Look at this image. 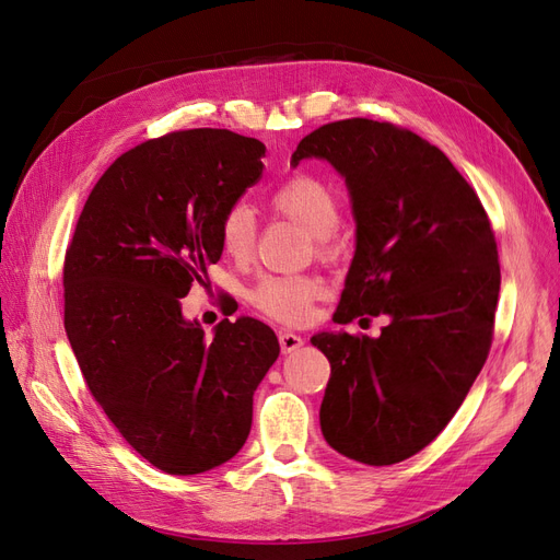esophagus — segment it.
I'll return each mask as SVG.
<instances>
[{
  "label": "esophagus",
  "mask_w": 560,
  "mask_h": 560,
  "mask_svg": "<svg viewBox=\"0 0 560 560\" xmlns=\"http://www.w3.org/2000/svg\"><path fill=\"white\" fill-rule=\"evenodd\" d=\"M278 338H280V348H282L284 354H290V352H294L303 346V338L294 331H280Z\"/></svg>",
  "instance_id": "1"
}]
</instances>
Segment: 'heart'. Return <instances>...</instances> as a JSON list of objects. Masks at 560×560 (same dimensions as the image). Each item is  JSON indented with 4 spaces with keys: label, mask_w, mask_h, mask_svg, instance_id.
Instances as JSON below:
<instances>
[{
    "label": "heart",
    "mask_w": 560,
    "mask_h": 560,
    "mask_svg": "<svg viewBox=\"0 0 560 560\" xmlns=\"http://www.w3.org/2000/svg\"><path fill=\"white\" fill-rule=\"evenodd\" d=\"M280 217L296 222L313 235L315 252L322 259L338 254L336 229L341 224V202L327 182L315 175H294L284 179L268 198ZM219 245L235 261H247L257 247V219L245 202H233L219 219ZM325 294V284L311 276H266L249 294L264 315L284 325H294L308 315L313 301Z\"/></svg>",
    "instance_id": "heart-1"
}]
</instances>
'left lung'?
Returning <instances> with one entry per match:
<instances>
[{"label": "left lung", "instance_id": "8db88e82", "mask_svg": "<svg viewBox=\"0 0 560 560\" xmlns=\"http://www.w3.org/2000/svg\"><path fill=\"white\" fill-rule=\"evenodd\" d=\"M346 177L358 249L334 322L387 315L378 338L322 331L331 376L319 406L327 444L395 465L432 444L460 409L493 343L498 243L477 191L442 149L387 121L343 118L292 154Z\"/></svg>", "mask_w": 560, "mask_h": 560}]
</instances>
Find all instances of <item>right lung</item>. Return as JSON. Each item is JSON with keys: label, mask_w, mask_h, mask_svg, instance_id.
Here are the masks:
<instances>
[{"label": "right lung", "mask_w": 560, "mask_h": 560, "mask_svg": "<svg viewBox=\"0 0 560 560\" xmlns=\"http://www.w3.org/2000/svg\"><path fill=\"white\" fill-rule=\"evenodd\" d=\"M266 147L222 128L175 130L118 156L65 252V331L93 399L144 460L200 474L238 453L252 397L278 360L268 325L182 303L222 257L219 219L257 184Z\"/></svg>", "instance_id": "right-lung-1"}]
</instances>
